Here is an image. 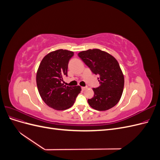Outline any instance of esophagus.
Listing matches in <instances>:
<instances>
[{
    "label": "esophagus",
    "mask_w": 160,
    "mask_h": 160,
    "mask_svg": "<svg viewBox=\"0 0 160 160\" xmlns=\"http://www.w3.org/2000/svg\"><path fill=\"white\" fill-rule=\"evenodd\" d=\"M86 89H87L86 87H81V89L83 91H85Z\"/></svg>",
    "instance_id": "obj_1"
}]
</instances>
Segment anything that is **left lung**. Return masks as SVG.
<instances>
[{
  "instance_id": "left-lung-1",
  "label": "left lung",
  "mask_w": 160,
  "mask_h": 160,
  "mask_svg": "<svg viewBox=\"0 0 160 160\" xmlns=\"http://www.w3.org/2000/svg\"><path fill=\"white\" fill-rule=\"evenodd\" d=\"M78 56L98 76L100 84L93 89L95 95L88 99L89 105L98 111L114 107L122 97L124 86V77L117 60L109 53L96 49L81 51Z\"/></svg>"
}]
</instances>
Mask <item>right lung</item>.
Returning a JSON list of instances; mask_svg holds the SVG:
<instances>
[{
    "instance_id": "1",
    "label": "right lung",
    "mask_w": 160,
    "mask_h": 160,
    "mask_svg": "<svg viewBox=\"0 0 160 160\" xmlns=\"http://www.w3.org/2000/svg\"><path fill=\"white\" fill-rule=\"evenodd\" d=\"M74 53L59 49L47 55L41 61L37 72V85L42 99L49 107L65 110L74 104L81 92L79 86L69 87L62 83L67 77L68 64Z\"/></svg>"
}]
</instances>
